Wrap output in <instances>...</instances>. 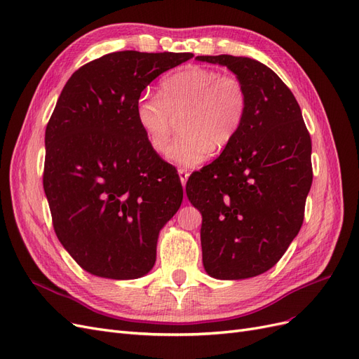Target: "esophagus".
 I'll return each mask as SVG.
<instances>
[{
  "mask_svg": "<svg viewBox=\"0 0 359 359\" xmlns=\"http://www.w3.org/2000/svg\"><path fill=\"white\" fill-rule=\"evenodd\" d=\"M178 175H180V181H181L182 186H186V182H187L189 177H190V173L186 169H180L178 170Z\"/></svg>",
  "mask_w": 359,
  "mask_h": 359,
  "instance_id": "esophagus-1",
  "label": "esophagus"
}]
</instances>
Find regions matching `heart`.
<instances>
[{
	"instance_id": "1",
	"label": "heart",
	"mask_w": 359,
	"mask_h": 359,
	"mask_svg": "<svg viewBox=\"0 0 359 359\" xmlns=\"http://www.w3.org/2000/svg\"><path fill=\"white\" fill-rule=\"evenodd\" d=\"M248 107L243 82L219 70L186 66L160 82V93L145 91L135 103V119L156 153L165 151L173 124L181 118L180 135L166 149V158L180 168H194L215 149L229 147L240 133Z\"/></svg>"
}]
</instances>
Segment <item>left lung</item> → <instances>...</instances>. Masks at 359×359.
<instances>
[{
    "mask_svg": "<svg viewBox=\"0 0 359 359\" xmlns=\"http://www.w3.org/2000/svg\"><path fill=\"white\" fill-rule=\"evenodd\" d=\"M244 85V124L219 158L189 178V201L202 214L203 268L243 280L273 268L301 229L311 187V139L292 91L265 64L247 57L201 55Z\"/></svg>",
    "mask_w": 359,
    "mask_h": 359,
    "instance_id": "1",
    "label": "left lung"
}]
</instances>
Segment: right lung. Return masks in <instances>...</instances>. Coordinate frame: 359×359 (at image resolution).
<instances>
[{
  "mask_svg": "<svg viewBox=\"0 0 359 359\" xmlns=\"http://www.w3.org/2000/svg\"><path fill=\"white\" fill-rule=\"evenodd\" d=\"M193 53L123 50L85 64L64 86L45 135L43 173L53 229L86 273L148 274L157 240L180 208L175 168L147 142L135 103L157 76Z\"/></svg>",
  "mask_w": 359,
  "mask_h": 359,
  "instance_id": "obj_1",
  "label": "right lung"
}]
</instances>
